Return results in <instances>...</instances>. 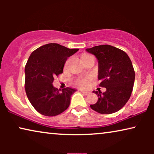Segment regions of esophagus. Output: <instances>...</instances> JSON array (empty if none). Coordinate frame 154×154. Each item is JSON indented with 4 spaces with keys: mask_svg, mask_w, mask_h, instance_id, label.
I'll use <instances>...</instances> for the list:
<instances>
[{
    "mask_svg": "<svg viewBox=\"0 0 154 154\" xmlns=\"http://www.w3.org/2000/svg\"><path fill=\"white\" fill-rule=\"evenodd\" d=\"M81 93L85 94V95H88V94H89V92H87V91H83V90H82V91H81Z\"/></svg>",
    "mask_w": 154,
    "mask_h": 154,
    "instance_id": "1",
    "label": "esophagus"
}]
</instances>
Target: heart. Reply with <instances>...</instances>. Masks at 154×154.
<instances>
[{"mask_svg": "<svg viewBox=\"0 0 154 154\" xmlns=\"http://www.w3.org/2000/svg\"><path fill=\"white\" fill-rule=\"evenodd\" d=\"M88 56H90V55H87V54H85V55H83V59L84 57H88ZM78 85H79L80 87L82 88H86V86L88 85V83H87V81H85V80H81V81L78 82Z\"/></svg>", "mask_w": 154, "mask_h": 154, "instance_id": "1", "label": "heart"}]
</instances>
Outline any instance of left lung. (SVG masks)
I'll return each instance as SVG.
<instances>
[{
    "label": "left lung",
    "instance_id": "1",
    "mask_svg": "<svg viewBox=\"0 0 154 154\" xmlns=\"http://www.w3.org/2000/svg\"><path fill=\"white\" fill-rule=\"evenodd\" d=\"M98 61V80L104 92L93 91L97 94V102L90 105L92 109L102 114L119 111L129 100L133 88L135 73L131 60L123 50L109 45L87 48Z\"/></svg>",
    "mask_w": 154,
    "mask_h": 154
}]
</instances>
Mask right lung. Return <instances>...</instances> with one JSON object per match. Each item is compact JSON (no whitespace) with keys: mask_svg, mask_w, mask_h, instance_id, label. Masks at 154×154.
Returning <instances> with one entry per match:
<instances>
[{"mask_svg":"<svg viewBox=\"0 0 154 154\" xmlns=\"http://www.w3.org/2000/svg\"><path fill=\"white\" fill-rule=\"evenodd\" d=\"M79 49H69L57 43H49L31 54L25 66V90L29 102L38 112L54 116L69 106L74 88L58 90L54 77L63 72L68 57Z\"/></svg>","mask_w":154,"mask_h":154,"instance_id":"obj_1","label":"right lung"}]
</instances>
